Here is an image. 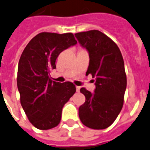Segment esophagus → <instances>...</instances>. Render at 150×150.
<instances>
[{
    "mask_svg": "<svg viewBox=\"0 0 150 150\" xmlns=\"http://www.w3.org/2000/svg\"><path fill=\"white\" fill-rule=\"evenodd\" d=\"M80 88H81L79 86H76V91H77V92H79V91H80Z\"/></svg>",
    "mask_w": 150,
    "mask_h": 150,
    "instance_id": "1",
    "label": "esophagus"
}]
</instances>
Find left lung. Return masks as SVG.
<instances>
[{
	"mask_svg": "<svg viewBox=\"0 0 150 150\" xmlns=\"http://www.w3.org/2000/svg\"><path fill=\"white\" fill-rule=\"evenodd\" d=\"M81 46L89 53L86 75L95 80L94 93L80 89L85 102L79 109V118L85 126L94 129L110 127L123 105L127 88L124 59L117 45L99 30H93L75 34Z\"/></svg>",
	"mask_w": 150,
	"mask_h": 150,
	"instance_id": "obj_1",
	"label": "left lung"
}]
</instances>
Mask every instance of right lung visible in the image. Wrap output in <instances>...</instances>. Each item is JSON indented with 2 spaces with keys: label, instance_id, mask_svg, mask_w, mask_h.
I'll list each match as a JSON object with an SVG mask.
<instances>
[{
  "label": "right lung",
  "instance_id": "add662e5",
  "mask_svg": "<svg viewBox=\"0 0 150 150\" xmlns=\"http://www.w3.org/2000/svg\"><path fill=\"white\" fill-rule=\"evenodd\" d=\"M77 43L71 33H40L23 51L18 64L17 88L28 120L39 129H50L60 123L64 104L75 94L73 83L50 79L56 60L63 50Z\"/></svg>",
  "mask_w": 150,
  "mask_h": 150
}]
</instances>
